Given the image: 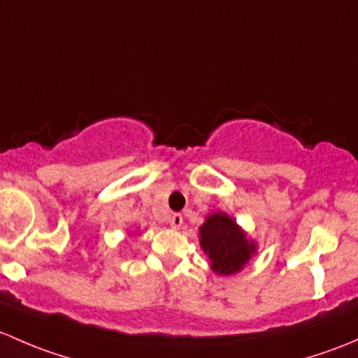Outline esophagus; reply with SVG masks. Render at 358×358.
I'll return each mask as SVG.
<instances>
[{
	"mask_svg": "<svg viewBox=\"0 0 358 358\" xmlns=\"http://www.w3.org/2000/svg\"><path fill=\"white\" fill-rule=\"evenodd\" d=\"M169 222H171L172 229H179V227L182 226V215H180V213H174V215H171Z\"/></svg>",
	"mask_w": 358,
	"mask_h": 358,
	"instance_id": "obj_1",
	"label": "esophagus"
}]
</instances>
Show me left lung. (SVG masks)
<instances>
[{
    "instance_id": "left-lung-1",
    "label": "left lung",
    "mask_w": 358,
    "mask_h": 358,
    "mask_svg": "<svg viewBox=\"0 0 358 358\" xmlns=\"http://www.w3.org/2000/svg\"><path fill=\"white\" fill-rule=\"evenodd\" d=\"M200 245L210 259L212 271L219 275L236 274L257 253L255 241L224 212L206 217L200 227Z\"/></svg>"
}]
</instances>
